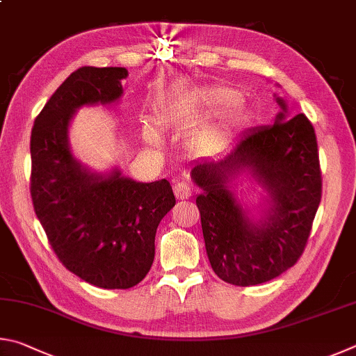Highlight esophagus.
Wrapping results in <instances>:
<instances>
[{"label": "esophagus", "instance_id": "obj_1", "mask_svg": "<svg viewBox=\"0 0 356 356\" xmlns=\"http://www.w3.org/2000/svg\"><path fill=\"white\" fill-rule=\"evenodd\" d=\"M175 194H177L178 198H188L192 195V188L188 183H177V186H175Z\"/></svg>", "mask_w": 356, "mask_h": 356}]
</instances>
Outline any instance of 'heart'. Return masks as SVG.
<instances>
[{
    "label": "heart",
    "mask_w": 356,
    "mask_h": 356,
    "mask_svg": "<svg viewBox=\"0 0 356 356\" xmlns=\"http://www.w3.org/2000/svg\"><path fill=\"white\" fill-rule=\"evenodd\" d=\"M239 99L241 93L232 89V87L225 86L211 87V89L203 92V103L207 104V108L209 111L220 112L228 109L225 118H223L219 127L207 131V134H203V142L207 143V145H216V143H219L223 137L232 134L233 131L238 129L241 124L245 122L247 112L242 106L238 104ZM148 124L152 127L153 122L149 120Z\"/></svg>",
    "instance_id": "b5f03b06"
}]
</instances>
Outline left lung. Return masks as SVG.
Segmentation results:
<instances>
[{
	"label": "left lung",
	"mask_w": 356,
	"mask_h": 356,
	"mask_svg": "<svg viewBox=\"0 0 356 356\" xmlns=\"http://www.w3.org/2000/svg\"><path fill=\"white\" fill-rule=\"evenodd\" d=\"M282 108L270 127L242 133L217 159L195 161L191 177L211 267L223 282L253 286L282 275L302 257L322 195L316 133L305 114ZM250 174L266 191L259 218L237 198Z\"/></svg>",
	"instance_id": "left-lung-1"
}]
</instances>
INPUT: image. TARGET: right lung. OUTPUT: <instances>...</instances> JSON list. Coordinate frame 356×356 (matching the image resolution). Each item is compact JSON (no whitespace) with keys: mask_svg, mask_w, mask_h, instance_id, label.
<instances>
[{"mask_svg":"<svg viewBox=\"0 0 356 356\" xmlns=\"http://www.w3.org/2000/svg\"><path fill=\"white\" fill-rule=\"evenodd\" d=\"M123 67H81L59 86L31 133V197L56 257L103 289L140 283L154 259L159 222L175 207L167 179L137 183L118 168L98 173L74 158L68 127L79 108L115 103Z\"/></svg>","mask_w":356,"mask_h":356,"instance_id":"right-lung-1","label":"right lung"}]
</instances>
